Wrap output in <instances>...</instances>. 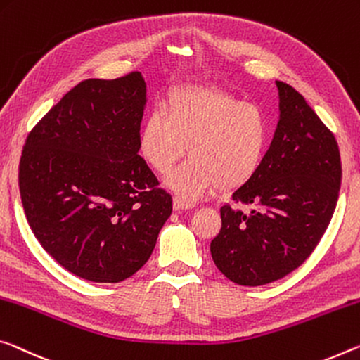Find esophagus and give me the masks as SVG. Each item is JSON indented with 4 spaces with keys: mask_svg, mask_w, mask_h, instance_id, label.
I'll return each mask as SVG.
<instances>
[{
    "mask_svg": "<svg viewBox=\"0 0 360 360\" xmlns=\"http://www.w3.org/2000/svg\"><path fill=\"white\" fill-rule=\"evenodd\" d=\"M173 207L174 210H186V208H192L193 207V202L191 200H186V198H182L179 195H176L173 198Z\"/></svg>",
    "mask_w": 360,
    "mask_h": 360,
    "instance_id": "esophagus-1",
    "label": "esophagus"
}]
</instances>
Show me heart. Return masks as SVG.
I'll return each instance as SVG.
<instances>
[{"mask_svg": "<svg viewBox=\"0 0 360 360\" xmlns=\"http://www.w3.org/2000/svg\"><path fill=\"white\" fill-rule=\"evenodd\" d=\"M269 141V117L258 104L211 86L173 91L163 112L147 113L139 131L141 155L158 174H168L187 147L191 158L168 179L186 200L213 184L218 191L247 184L264 162Z\"/></svg>", "mask_w": 360, "mask_h": 360, "instance_id": "heart-1", "label": "heart"}]
</instances>
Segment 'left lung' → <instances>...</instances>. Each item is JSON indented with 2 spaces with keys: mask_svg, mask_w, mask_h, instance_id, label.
I'll list each match as a JSON object with an SVG mask.
<instances>
[{
  "mask_svg": "<svg viewBox=\"0 0 360 360\" xmlns=\"http://www.w3.org/2000/svg\"><path fill=\"white\" fill-rule=\"evenodd\" d=\"M281 120L258 173L221 207L210 250L218 269L238 285L278 281L300 267L332 221L341 186L338 142L303 96L283 82ZM252 207L250 214L238 208Z\"/></svg>",
  "mask_w": 360,
  "mask_h": 360,
  "instance_id": "obj_1",
  "label": "left lung"
}]
</instances>
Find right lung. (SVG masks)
I'll return each mask as SVG.
<instances>
[{"instance_id":"add662e5","label":"right lung","mask_w":360,"mask_h":360,"mask_svg":"<svg viewBox=\"0 0 360 360\" xmlns=\"http://www.w3.org/2000/svg\"><path fill=\"white\" fill-rule=\"evenodd\" d=\"M144 105L139 72L84 79L33 127L22 150L28 226L64 269L91 282L138 272L173 208L138 155Z\"/></svg>"}]
</instances>
